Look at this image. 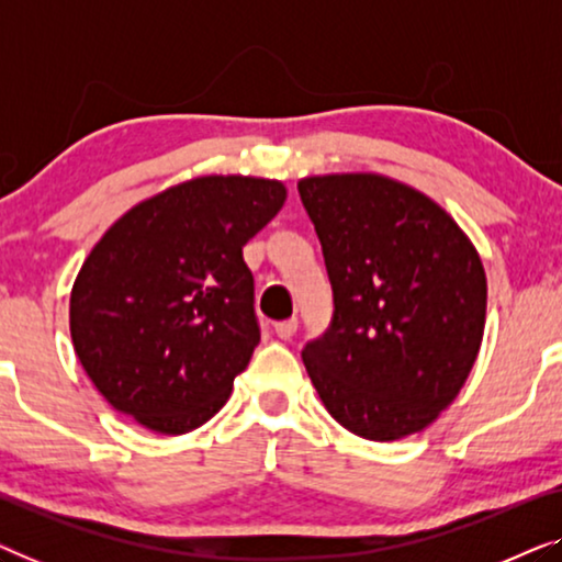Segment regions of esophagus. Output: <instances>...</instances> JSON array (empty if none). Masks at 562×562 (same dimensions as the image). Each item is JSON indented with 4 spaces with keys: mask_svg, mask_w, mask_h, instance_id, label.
Instances as JSON below:
<instances>
[{
    "mask_svg": "<svg viewBox=\"0 0 562 562\" xmlns=\"http://www.w3.org/2000/svg\"><path fill=\"white\" fill-rule=\"evenodd\" d=\"M296 327H299V322H296V317H291V319H283V322H276L273 325V333L281 337V340H291V337H294V333H296Z\"/></svg>",
    "mask_w": 562,
    "mask_h": 562,
    "instance_id": "1",
    "label": "esophagus"
}]
</instances>
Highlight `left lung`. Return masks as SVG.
I'll list each match as a JSON object with an SVG mask.
<instances>
[{"label":"left lung","mask_w":562,"mask_h":562,"mask_svg":"<svg viewBox=\"0 0 562 562\" xmlns=\"http://www.w3.org/2000/svg\"><path fill=\"white\" fill-rule=\"evenodd\" d=\"M299 196L335 302L327 333L302 350L322 404L366 440L422 432L460 394L479 356V250L440 204L389 176H310Z\"/></svg>","instance_id":"obj_1"}]
</instances>
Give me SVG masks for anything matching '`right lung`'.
<instances>
[{
    "label": "right lung",
    "instance_id": "obj_1",
    "mask_svg": "<svg viewBox=\"0 0 562 562\" xmlns=\"http://www.w3.org/2000/svg\"><path fill=\"white\" fill-rule=\"evenodd\" d=\"M286 202L281 181L199 176L106 229L71 289V340L114 409L160 435L212 419L260 342L243 245Z\"/></svg>",
    "mask_w": 562,
    "mask_h": 562
}]
</instances>
